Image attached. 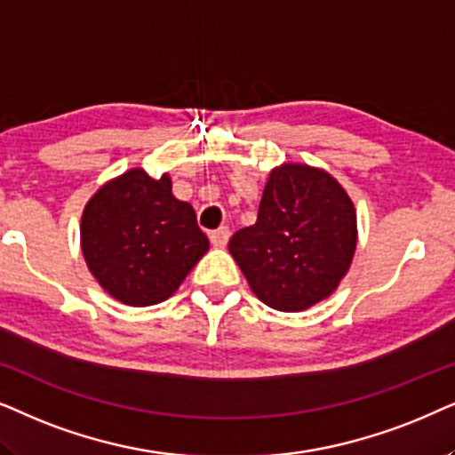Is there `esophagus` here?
<instances>
[{"instance_id":"34e87169","label":"esophagus","mask_w":455,"mask_h":455,"mask_svg":"<svg viewBox=\"0 0 455 455\" xmlns=\"http://www.w3.org/2000/svg\"><path fill=\"white\" fill-rule=\"evenodd\" d=\"M228 237H231V231H228V227H220V228H216V231H212V233H210V241H212V245H216V247L227 245Z\"/></svg>"}]
</instances>
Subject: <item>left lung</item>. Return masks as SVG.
Wrapping results in <instances>:
<instances>
[{
    "label": "left lung",
    "instance_id": "left-lung-1",
    "mask_svg": "<svg viewBox=\"0 0 455 455\" xmlns=\"http://www.w3.org/2000/svg\"><path fill=\"white\" fill-rule=\"evenodd\" d=\"M228 251L253 293L281 312L329 298L355 251V210L331 174L284 164L270 172L258 220L239 228Z\"/></svg>",
    "mask_w": 455,
    "mask_h": 455
}]
</instances>
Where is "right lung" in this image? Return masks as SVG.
Segmentation results:
<instances>
[{
    "label": "right lung",
    "mask_w": 455,
    "mask_h": 455,
    "mask_svg": "<svg viewBox=\"0 0 455 455\" xmlns=\"http://www.w3.org/2000/svg\"><path fill=\"white\" fill-rule=\"evenodd\" d=\"M81 245L101 287L123 304L141 307L171 298L210 241L191 204L172 196L168 174L156 180L135 168L91 197Z\"/></svg>",
    "instance_id": "1"
}]
</instances>
